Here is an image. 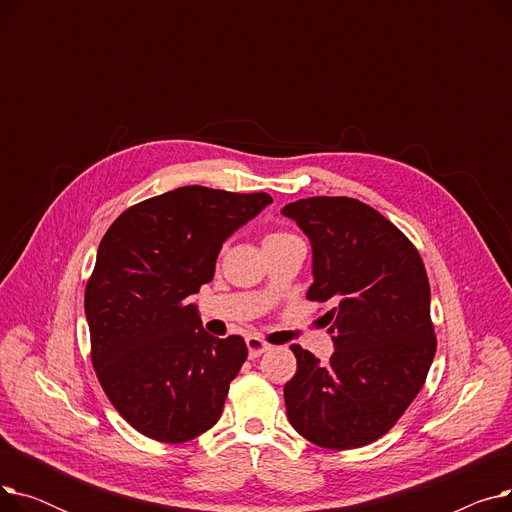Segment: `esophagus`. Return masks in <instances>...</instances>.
Returning <instances> with one entry per match:
<instances>
[{
    "mask_svg": "<svg viewBox=\"0 0 512 512\" xmlns=\"http://www.w3.org/2000/svg\"><path fill=\"white\" fill-rule=\"evenodd\" d=\"M247 348H249V357H251V359H257V357H261L263 353L270 351L272 346L267 344L265 340L257 338V336H249V338H247Z\"/></svg>",
    "mask_w": 512,
    "mask_h": 512,
    "instance_id": "esophagus-1",
    "label": "esophagus"
}]
</instances>
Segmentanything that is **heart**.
Masks as SVG:
<instances>
[{
    "instance_id": "obj_1",
    "label": "heart",
    "mask_w": 512,
    "mask_h": 512,
    "mask_svg": "<svg viewBox=\"0 0 512 512\" xmlns=\"http://www.w3.org/2000/svg\"><path fill=\"white\" fill-rule=\"evenodd\" d=\"M286 236H292V234H286V232H272L265 236V242H272V240H280V238H286Z\"/></svg>"
}]
</instances>
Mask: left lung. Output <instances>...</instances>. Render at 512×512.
<instances>
[{
  "label": "left lung",
  "instance_id": "8db88e82",
  "mask_svg": "<svg viewBox=\"0 0 512 512\" xmlns=\"http://www.w3.org/2000/svg\"><path fill=\"white\" fill-rule=\"evenodd\" d=\"M282 213L311 240L307 299L334 303L321 321L336 346L328 363L290 346L288 421L321 448L371 444L407 411L436 355L425 265L405 234L357 199L309 197Z\"/></svg>",
  "mask_w": 512,
  "mask_h": 512
}]
</instances>
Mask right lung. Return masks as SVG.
Wrapping results in <instances>:
<instances>
[{"label": "right lung", "mask_w": 512, "mask_h": 512, "mask_svg": "<svg viewBox=\"0 0 512 512\" xmlns=\"http://www.w3.org/2000/svg\"><path fill=\"white\" fill-rule=\"evenodd\" d=\"M270 203L267 193L180 186L128 207L101 238L85 290L91 361L143 436L180 444L218 423L247 344L207 334L188 297L213 280L224 240Z\"/></svg>", "instance_id": "1"}]
</instances>
